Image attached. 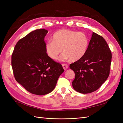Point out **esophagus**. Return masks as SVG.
Here are the masks:
<instances>
[{"label": "esophagus", "mask_w": 123, "mask_h": 123, "mask_svg": "<svg viewBox=\"0 0 123 123\" xmlns=\"http://www.w3.org/2000/svg\"><path fill=\"white\" fill-rule=\"evenodd\" d=\"M62 67H63V68L65 70L67 69L68 68V67H69L68 65L66 64H62Z\"/></svg>", "instance_id": "esophagus-1"}]
</instances>
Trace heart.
I'll return each mask as SVG.
<instances>
[{"mask_svg": "<svg viewBox=\"0 0 123 123\" xmlns=\"http://www.w3.org/2000/svg\"><path fill=\"white\" fill-rule=\"evenodd\" d=\"M53 41H48L45 50L50 58L56 59L62 51L59 60L64 61L70 59L73 62L82 58L87 51L89 38L85 33L70 30H61L56 32L52 37Z\"/></svg>", "mask_w": 123, "mask_h": 123, "instance_id": "b5f03b06", "label": "heart"}]
</instances>
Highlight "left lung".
Instances as JSON below:
<instances>
[{"label":"left lung","mask_w":123,"mask_h":123,"mask_svg":"<svg viewBox=\"0 0 123 123\" xmlns=\"http://www.w3.org/2000/svg\"><path fill=\"white\" fill-rule=\"evenodd\" d=\"M111 59L112 53L105 40L93 32L85 56L69 66L75 74L73 88L83 94L96 91L109 77Z\"/></svg>","instance_id":"left-lung-1"}]
</instances>
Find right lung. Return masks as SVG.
Masks as SVG:
<instances>
[{
	"label": "right lung",
	"instance_id": "right-lung-1",
	"mask_svg": "<svg viewBox=\"0 0 123 123\" xmlns=\"http://www.w3.org/2000/svg\"><path fill=\"white\" fill-rule=\"evenodd\" d=\"M48 31L37 29L18 42L11 56L15 79L32 94L43 95L54 89L64 70L48 56L44 37Z\"/></svg>",
	"mask_w": 123,
	"mask_h": 123
}]
</instances>
